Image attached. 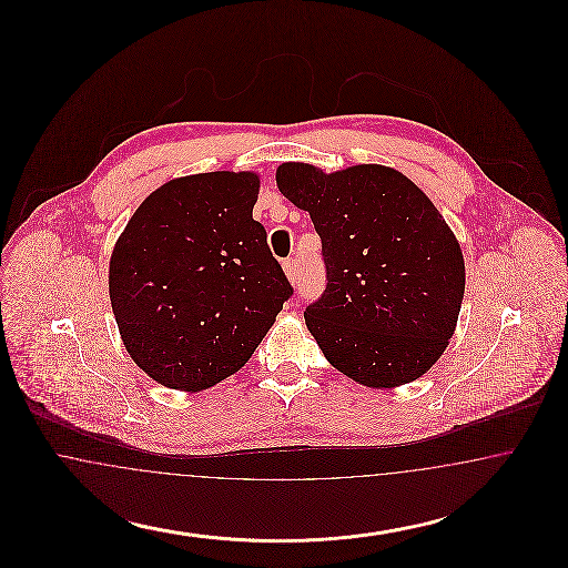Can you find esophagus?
I'll return each instance as SVG.
<instances>
[{
	"instance_id": "34e87169",
	"label": "esophagus",
	"mask_w": 568,
	"mask_h": 568,
	"mask_svg": "<svg viewBox=\"0 0 568 568\" xmlns=\"http://www.w3.org/2000/svg\"><path fill=\"white\" fill-rule=\"evenodd\" d=\"M283 271L287 274V278L294 283L297 276V260H285L283 262Z\"/></svg>"
}]
</instances>
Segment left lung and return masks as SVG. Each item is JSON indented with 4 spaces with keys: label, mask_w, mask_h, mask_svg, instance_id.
<instances>
[{
    "label": "left lung",
    "mask_w": 568,
    "mask_h": 568,
    "mask_svg": "<svg viewBox=\"0 0 568 568\" xmlns=\"http://www.w3.org/2000/svg\"><path fill=\"white\" fill-rule=\"evenodd\" d=\"M276 187L322 239L327 285L304 322L325 359L373 389L430 371L456 332L466 283L458 239L430 197L378 163L329 174L281 163Z\"/></svg>",
    "instance_id": "obj_1"
}]
</instances>
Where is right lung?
<instances>
[{
	"mask_svg": "<svg viewBox=\"0 0 568 568\" xmlns=\"http://www.w3.org/2000/svg\"><path fill=\"white\" fill-rule=\"evenodd\" d=\"M257 193L255 172L172 179L114 243L109 294L121 341L170 389L200 392L239 373L294 294L253 219Z\"/></svg>",
	"mask_w": 568,
	"mask_h": 568,
	"instance_id": "right-lung-1",
	"label": "right lung"
}]
</instances>
